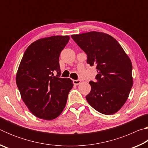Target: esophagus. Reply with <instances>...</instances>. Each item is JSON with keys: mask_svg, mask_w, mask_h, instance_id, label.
<instances>
[{"mask_svg": "<svg viewBox=\"0 0 148 148\" xmlns=\"http://www.w3.org/2000/svg\"><path fill=\"white\" fill-rule=\"evenodd\" d=\"M80 82H81V80L79 79H74L73 80V83L75 85H78L80 84Z\"/></svg>", "mask_w": 148, "mask_h": 148, "instance_id": "esophagus-1", "label": "esophagus"}]
</instances>
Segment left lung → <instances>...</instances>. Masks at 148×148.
<instances>
[{"label":"left lung","instance_id":"8db88e82","mask_svg":"<svg viewBox=\"0 0 148 148\" xmlns=\"http://www.w3.org/2000/svg\"><path fill=\"white\" fill-rule=\"evenodd\" d=\"M72 38L87 54V62L96 66V82L86 96L97 111L112 115L121 109L132 88V62L118 42L110 35L96 31L73 34Z\"/></svg>","mask_w":148,"mask_h":148}]
</instances>
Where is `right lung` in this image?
Masks as SVG:
<instances>
[{
    "label": "right lung",
    "instance_id": "right-lung-1",
    "mask_svg": "<svg viewBox=\"0 0 148 148\" xmlns=\"http://www.w3.org/2000/svg\"><path fill=\"white\" fill-rule=\"evenodd\" d=\"M69 36L39 39L27 47L16 74L21 99L38 118L52 120L61 114L73 87L70 78L60 77V53Z\"/></svg>",
    "mask_w": 148,
    "mask_h": 148
}]
</instances>
